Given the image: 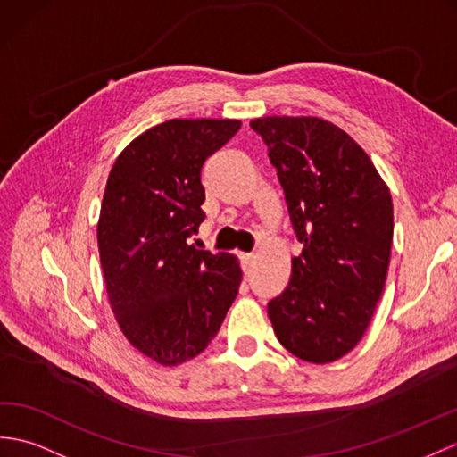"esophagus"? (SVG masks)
Listing matches in <instances>:
<instances>
[{
    "instance_id": "1",
    "label": "esophagus",
    "mask_w": 457,
    "mask_h": 457,
    "mask_svg": "<svg viewBox=\"0 0 457 457\" xmlns=\"http://www.w3.org/2000/svg\"><path fill=\"white\" fill-rule=\"evenodd\" d=\"M238 258H240V263H242V270H244V271L250 270V267H252V262H253V253L240 252V253H238Z\"/></svg>"
}]
</instances>
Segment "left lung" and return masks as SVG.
<instances>
[{
	"instance_id": "obj_1",
	"label": "left lung",
	"mask_w": 457,
	"mask_h": 457,
	"mask_svg": "<svg viewBox=\"0 0 457 457\" xmlns=\"http://www.w3.org/2000/svg\"><path fill=\"white\" fill-rule=\"evenodd\" d=\"M271 164L303 253L267 304L275 336L306 362L354 349L382 296L394 242V205L374 162L349 133L314 116L250 121Z\"/></svg>"
}]
</instances>
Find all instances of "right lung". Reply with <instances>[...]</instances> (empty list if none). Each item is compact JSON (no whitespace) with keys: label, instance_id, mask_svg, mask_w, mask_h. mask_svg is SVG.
Segmentation results:
<instances>
[{"label":"right lung","instance_id":"1","mask_svg":"<svg viewBox=\"0 0 457 457\" xmlns=\"http://www.w3.org/2000/svg\"><path fill=\"white\" fill-rule=\"evenodd\" d=\"M238 129V120H169L108 174L96 225L108 303L126 339L162 366L197 357L238 295L237 255L190 244L205 219L202 166Z\"/></svg>","mask_w":457,"mask_h":457}]
</instances>
